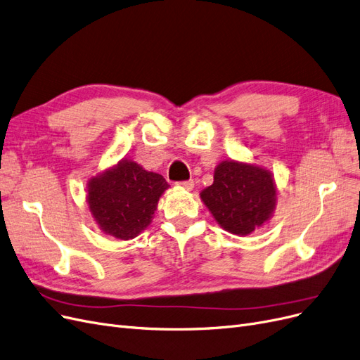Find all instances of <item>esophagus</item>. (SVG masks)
Listing matches in <instances>:
<instances>
[{"mask_svg": "<svg viewBox=\"0 0 360 360\" xmlns=\"http://www.w3.org/2000/svg\"><path fill=\"white\" fill-rule=\"evenodd\" d=\"M176 185H178V187L185 188V190H191L194 187V182L193 181H182V182H178Z\"/></svg>", "mask_w": 360, "mask_h": 360, "instance_id": "esophagus-1", "label": "esophagus"}]
</instances>
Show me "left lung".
<instances>
[{"label": "left lung", "mask_w": 360, "mask_h": 360, "mask_svg": "<svg viewBox=\"0 0 360 360\" xmlns=\"http://www.w3.org/2000/svg\"><path fill=\"white\" fill-rule=\"evenodd\" d=\"M276 195L271 170L226 160L215 167L214 184L202 190L200 199L229 233L247 236L272 218Z\"/></svg>", "instance_id": "8db88e82"}]
</instances>
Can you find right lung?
Here are the masks:
<instances>
[{
	"label": "right lung",
	"instance_id": "add662e5",
	"mask_svg": "<svg viewBox=\"0 0 360 360\" xmlns=\"http://www.w3.org/2000/svg\"><path fill=\"white\" fill-rule=\"evenodd\" d=\"M166 179L133 160H121L86 184V203L104 235L129 240L150 224Z\"/></svg>",
	"mask_w": 360,
	"mask_h": 360
}]
</instances>
